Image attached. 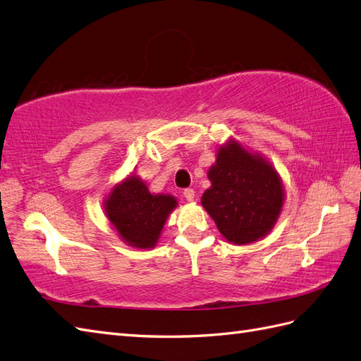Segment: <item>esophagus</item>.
Here are the masks:
<instances>
[{
	"label": "esophagus",
	"mask_w": 361,
	"mask_h": 361,
	"mask_svg": "<svg viewBox=\"0 0 361 361\" xmlns=\"http://www.w3.org/2000/svg\"><path fill=\"white\" fill-rule=\"evenodd\" d=\"M183 195H184V198H186L188 201H194V198H195V190L194 189H184V192H183Z\"/></svg>",
	"instance_id": "esophagus-1"
}]
</instances>
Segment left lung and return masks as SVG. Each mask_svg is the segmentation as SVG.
I'll return each instance as SVG.
<instances>
[{"label": "left lung", "mask_w": 361, "mask_h": 361, "mask_svg": "<svg viewBox=\"0 0 361 361\" xmlns=\"http://www.w3.org/2000/svg\"><path fill=\"white\" fill-rule=\"evenodd\" d=\"M207 178L211 188L201 197V206L229 243L250 245L274 229L284 204V188L266 157L229 138L216 149Z\"/></svg>", "instance_id": "obj_1"}]
</instances>
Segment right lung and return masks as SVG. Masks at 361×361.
<instances>
[{"mask_svg": "<svg viewBox=\"0 0 361 361\" xmlns=\"http://www.w3.org/2000/svg\"><path fill=\"white\" fill-rule=\"evenodd\" d=\"M177 206L171 194H152L135 172L116 183L103 201L104 215L116 235L137 249L157 246L167 216Z\"/></svg>", "mask_w": 361, "mask_h": 361, "instance_id": "obj_1", "label": "right lung"}]
</instances>
